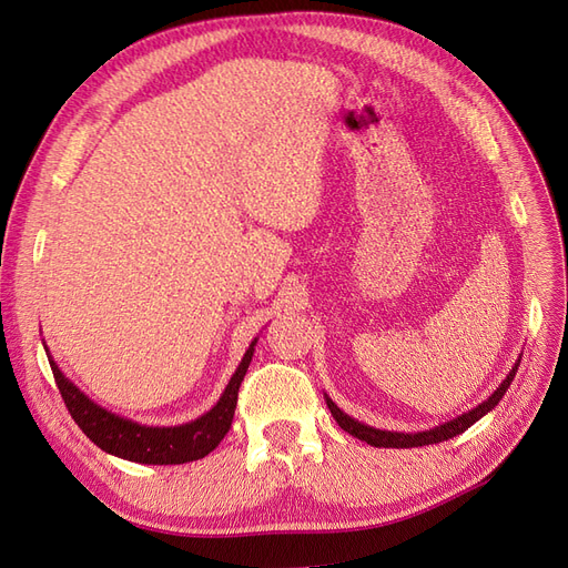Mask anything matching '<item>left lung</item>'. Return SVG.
Listing matches in <instances>:
<instances>
[{
    "label": "left lung",
    "instance_id": "obj_1",
    "mask_svg": "<svg viewBox=\"0 0 568 568\" xmlns=\"http://www.w3.org/2000/svg\"><path fill=\"white\" fill-rule=\"evenodd\" d=\"M519 362H521V357H517L515 366L510 368V374H507L505 381L494 389L491 397H486L479 406L467 410V414H460L458 418L446 420V423H442V425H437L433 429H425V433H389V429L371 427V425H364V423L355 420L352 416H347L345 410H341L336 406V402L331 399L326 393H324V399H326V406L331 410V416L336 418V423L345 429V433H349L352 437H357V439H362V442H366L371 446H378V448H414V446L439 444V442H446V439H452L456 435H463L467 427L475 425L479 418H484L488 414V410H494L498 406V402L507 393V387H510V383L515 381Z\"/></svg>",
    "mask_w": 568,
    "mask_h": 568
}]
</instances>
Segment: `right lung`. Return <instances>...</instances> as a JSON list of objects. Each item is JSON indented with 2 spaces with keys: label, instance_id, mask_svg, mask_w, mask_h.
I'll list each match as a JSON object with an SVG mask.
<instances>
[{
  "label": "right lung",
  "instance_id": "obj_1",
  "mask_svg": "<svg viewBox=\"0 0 568 568\" xmlns=\"http://www.w3.org/2000/svg\"><path fill=\"white\" fill-rule=\"evenodd\" d=\"M256 343L258 338L251 341L237 371H234L230 383L225 385L221 399L213 404L206 414L181 425L152 427L124 416H116L112 410L89 399L82 389L58 368L49 347L42 341L55 385L61 389V397L70 410V416L80 425L82 433L98 448H103L105 454L143 465H181L190 460H200L221 444V439L227 435V429L232 425L234 408H237L240 385L246 376V368L251 364Z\"/></svg>",
  "mask_w": 568,
  "mask_h": 568
}]
</instances>
